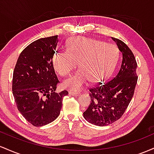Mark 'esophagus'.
<instances>
[{
  "label": "esophagus",
  "mask_w": 154,
  "mask_h": 154,
  "mask_svg": "<svg viewBox=\"0 0 154 154\" xmlns=\"http://www.w3.org/2000/svg\"><path fill=\"white\" fill-rule=\"evenodd\" d=\"M69 94L72 95V96H75V97H79L81 95L80 93H73V92H69Z\"/></svg>",
  "instance_id": "obj_1"
}]
</instances>
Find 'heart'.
<instances>
[{
  "mask_svg": "<svg viewBox=\"0 0 154 154\" xmlns=\"http://www.w3.org/2000/svg\"><path fill=\"white\" fill-rule=\"evenodd\" d=\"M118 51L113 44L85 37L69 41L67 50L55 52L52 62L57 73L66 76L77 66L80 69L63 81V86L72 91H82L90 80L98 82L106 78L115 66Z\"/></svg>",
  "mask_w": 154,
  "mask_h": 154,
  "instance_id": "obj_1",
  "label": "heart"
}]
</instances>
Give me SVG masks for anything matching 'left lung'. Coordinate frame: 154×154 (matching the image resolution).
I'll list each match as a JSON object with an SVG mask.
<instances>
[{"instance_id": "1", "label": "left lung", "mask_w": 154, "mask_h": 154, "mask_svg": "<svg viewBox=\"0 0 154 154\" xmlns=\"http://www.w3.org/2000/svg\"><path fill=\"white\" fill-rule=\"evenodd\" d=\"M122 55L119 72L109 82L100 83L90 90L91 103L83 113L88 122L107 126L123 115L131 101L137 84V62L129 47L119 39L112 38Z\"/></svg>"}]
</instances>
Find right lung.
<instances>
[{"label": "right lung", "instance_id": "obj_1", "mask_svg": "<svg viewBox=\"0 0 154 154\" xmlns=\"http://www.w3.org/2000/svg\"><path fill=\"white\" fill-rule=\"evenodd\" d=\"M59 42L58 35L32 42L19 55L13 73L12 91L17 109L35 127L54 121L68 94L66 91L55 93L59 81L52 59Z\"/></svg>", "mask_w": 154, "mask_h": 154}]
</instances>
